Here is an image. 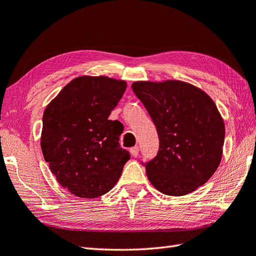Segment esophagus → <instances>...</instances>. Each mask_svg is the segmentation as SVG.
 <instances>
[{"label":"esophagus","instance_id":"obj_1","mask_svg":"<svg viewBox=\"0 0 256 256\" xmlns=\"http://www.w3.org/2000/svg\"><path fill=\"white\" fill-rule=\"evenodd\" d=\"M130 152H131L132 156L136 158V156H138V146H133V148H131V150H130Z\"/></svg>","mask_w":256,"mask_h":256}]
</instances>
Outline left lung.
<instances>
[{
  "label": "left lung",
  "instance_id": "obj_1",
  "mask_svg": "<svg viewBox=\"0 0 256 256\" xmlns=\"http://www.w3.org/2000/svg\"><path fill=\"white\" fill-rule=\"evenodd\" d=\"M134 94L154 123L159 151L146 166L153 187L184 196L200 187L220 164L225 125L205 92L180 80L136 82Z\"/></svg>",
  "mask_w": 256,
  "mask_h": 256
}]
</instances>
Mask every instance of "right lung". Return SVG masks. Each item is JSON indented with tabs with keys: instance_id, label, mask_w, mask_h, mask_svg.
Listing matches in <instances>:
<instances>
[{
	"instance_id": "right-lung-1",
	"label": "right lung",
	"mask_w": 256,
	"mask_h": 256,
	"mask_svg": "<svg viewBox=\"0 0 256 256\" xmlns=\"http://www.w3.org/2000/svg\"><path fill=\"white\" fill-rule=\"evenodd\" d=\"M125 90L124 80L77 77L44 110V160L60 186L77 197L96 198L108 192L131 156L120 146V122L108 120Z\"/></svg>"
}]
</instances>
